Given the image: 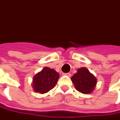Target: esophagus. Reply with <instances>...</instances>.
I'll use <instances>...</instances> for the list:
<instances>
[{"mask_svg": "<svg viewBox=\"0 0 120 120\" xmlns=\"http://www.w3.org/2000/svg\"><path fill=\"white\" fill-rule=\"evenodd\" d=\"M64 75H67L68 77H71V73H64Z\"/></svg>", "mask_w": 120, "mask_h": 120, "instance_id": "34e87169", "label": "esophagus"}]
</instances>
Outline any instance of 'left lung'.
Listing matches in <instances>:
<instances>
[{
	"instance_id": "left-lung-1",
	"label": "left lung",
	"mask_w": 120,
	"mask_h": 120,
	"mask_svg": "<svg viewBox=\"0 0 120 120\" xmlns=\"http://www.w3.org/2000/svg\"><path fill=\"white\" fill-rule=\"evenodd\" d=\"M75 89L82 94H91L95 89L97 79L86 67L78 68L77 73L71 78Z\"/></svg>"
}]
</instances>
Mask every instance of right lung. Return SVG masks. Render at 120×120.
<instances>
[{
  "label": "right lung",
  "mask_w": 120,
  "mask_h": 120,
  "mask_svg": "<svg viewBox=\"0 0 120 120\" xmlns=\"http://www.w3.org/2000/svg\"><path fill=\"white\" fill-rule=\"evenodd\" d=\"M60 75L53 68L44 67L32 78L31 86L35 92L45 94L53 89L58 81Z\"/></svg>",
  "instance_id": "1"
}]
</instances>
